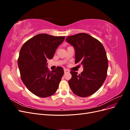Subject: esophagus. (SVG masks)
<instances>
[{"label": "esophagus", "instance_id": "1", "mask_svg": "<svg viewBox=\"0 0 130 130\" xmlns=\"http://www.w3.org/2000/svg\"><path fill=\"white\" fill-rule=\"evenodd\" d=\"M64 73H69L70 71L67 69H64Z\"/></svg>", "mask_w": 130, "mask_h": 130}]
</instances>
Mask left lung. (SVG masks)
<instances>
[{
	"instance_id": "obj_1",
	"label": "left lung",
	"mask_w": 130,
	"mask_h": 130,
	"mask_svg": "<svg viewBox=\"0 0 130 130\" xmlns=\"http://www.w3.org/2000/svg\"><path fill=\"white\" fill-rule=\"evenodd\" d=\"M66 41L75 50V63L84 67L80 74L70 72V88L77 96L91 95L101 87L107 76L108 60L104 47L100 41L86 33L68 36Z\"/></svg>"
}]
</instances>
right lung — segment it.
Here are the masks:
<instances>
[{"instance_id": "1", "label": "right lung", "mask_w": 130, "mask_h": 130, "mask_svg": "<svg viewBox=\"0 0 130 130\" xmlns=\"http://www.w3.org/2000/svg\"><path fill=\"white\" fill-rule=\"evenodd\" d=\"M64 36L41 34L23 45L18 65L21 79L26 88L37 96L46 98L56 92L64 70L61 67L50 71L47 60L52 59Z\"/></svg>"}]
</instances>
